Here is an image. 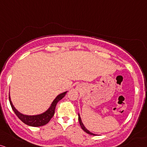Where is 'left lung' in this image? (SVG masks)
Instances as JSON below:
<instances>
[{
  "label": "left lung",
  "mask_w": 147,
  "mask_h": 147,
  "mask_svg": "<svg viewBox=\"0 0 147 147\" xmlns=\"http://www.w3.org/2000/svg\"><path fill=\"white\" fill-rule=\"evenodd\" d=\"M78 120H79V122H80V125H81V128H82V130H83L84 131L86 132V133L89 134V135H96V134H93V133H91V132H90L89 130H87L86 127L84 126V125L83 123H82V119H81V117H80V114H79V113H78Z\"/></svg>",
  "instance_id": "1"
}]
</instances>
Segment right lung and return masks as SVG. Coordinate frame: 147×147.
Instances as JSON below:
<instances>
[{"mask_svg":"<svg viewBox=\"0 0 147 147\" xmlns=\"http://www.w3.org/2000/svg\"><path fill=\"white\" fill-rule=\"evenodd\" d=\"M67 93V91H65L63 92V93H60L59 95H58L55 99L53 100V102H51L50 107L48 108L45 112L40 114H36V115H26V114H22V113L19 112V111L14 107L13 104H12V101H11V98L9 94V103H10L11 107H12V110L14 111V112L15 113V114L17 116V117H18L22 122H24V123L26 124V125H30V126L39 127L46 125V124L51 120V119L52 118L53 116H54V112H55V108L56 104H57L58 102L60 101L63 98H64V96H65Z\"/></svg>","mask_w":147,"mask_h":147,"instance_id":"add662e5","label":"right lung"}]
</instances>
